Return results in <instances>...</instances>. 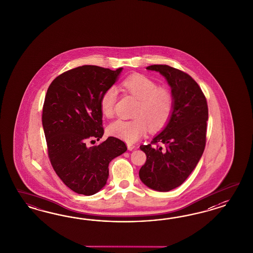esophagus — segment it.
Here are the masks:
<instances>
[{"instance_id": "34e87169", "label": "esophagus", "mask_w": 253, "mask_h": 253, "mask_svg": "<svg viewBox=\"0 0 253 253\" xmlns=\"http://www.w3.org/2000/svg\"><path fill=\"white\" fill-rule=\"evenodd\" d=\"M127 147H128V149L131 151L132 149H134L135 148V146L134 145H132V144H127Z\"/></svg>"}]
</instances>
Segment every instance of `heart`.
<instances>
[{"label":"heart","mask_w":253,"mask_h":253,"mask_svg":"<svg viewBox=\"0 0 253 253\" xmlns=\"http://www.w3.org/2000/svg\"><path fill=\"white\" fill-rule=\"evenodd\" d=\"M122 86L139 100V104L134 112L135 119H119L108 125L110 135L134 143L146 134L149 127L159 130L168 124L173 111V95L169 89L158 87L153 80L140 74L126 78ZM117 96L115 87L108 88L101 96L100 108L105 117L114 115Z\"/></svg>","instance_id":"heart-1"}]
</instances>
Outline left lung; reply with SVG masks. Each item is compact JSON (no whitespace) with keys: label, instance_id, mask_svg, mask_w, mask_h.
Instances as JSON below:
<instances>
[{"label":"left lung","instance_id":"1","mask_svg":"<svg viewBox=\"0 0 253 253\" xmlns=\"http://www.w3.org/2000/svg\"><path fill=\"white\" fill-rule=\"evenodd\" d=\"M165 77L173 95V111L166 127L149 145L140 146L146 155L139 170L141 181L160 192L184 183L203 154L206 145L208 104L199 84L182 70L167 65H152Z\"/></svg>","mask_w":253,"mask_h":253}]
</instances>
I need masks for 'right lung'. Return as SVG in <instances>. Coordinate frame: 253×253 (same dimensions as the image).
Segmentation results:
<instances>
[{"label":"right lung","instance_id":"add662e5","mask_svg":"<svg viewBox=\"0 0 253 253\" xmlns=\"http://www.w3.org/2000/svg\"><path fill=\"white\" fill-rule=\"evenodd\" d=\"M122 70L78 67L56 77L46 92L42 121L48 157L62 182L78 194L91 196L101 190L107 184L109 162L127 150L125 143L113 136L98 146H87L104 134L100 99Z\"/></svg>","mask_w":253,"mask_h":253}]
</instances>
